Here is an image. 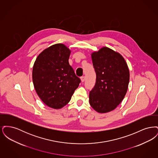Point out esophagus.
<instances>
[{
	"instance_id": "34e87169",
	"label": "esophagus",
	"mask_w": 158,
	"mask_h": 158,
	"mask_svg": "<svg viewBox=\"0 0 158 158\" xmlns=\"http://www.w3.org/2000/svg\"><path fill=\"white\" fill-rule=\"evenodd\" d=\"M81 81L83 82L85 81V76H82L81 77Z\"/></svg>"
}]
</instances>
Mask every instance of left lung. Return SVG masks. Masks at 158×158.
Returning <instances> with one entry per match:
<instances>
[{
    "label": "left lung",
    "instance_id": "obj_1",
    "mask_svg": "<svg viewBox=\"0 0 158 158\" xmlns=\"http://www.w3.org/2000/svg\"><path fill=\"white\" fill-rule=\"evenodd\" d=\"M91 57L96 83L89 92V104L98 113H108L116 108L126 94L129 69L120 53L106 47L92 53Z\"/></svg>",
    "mask_w": 158,
    "mask_h": 158
}]
</instances>
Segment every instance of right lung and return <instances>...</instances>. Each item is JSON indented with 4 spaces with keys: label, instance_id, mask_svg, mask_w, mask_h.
Returning a JSON list of instances; mask_svg holds the SVG:
<instances>
[{
    "label": "right lung",
    "instance_id": "add662e5",
    "mask_svg": "<svg viewBox=\"0 0 158 158\" xmlns=\"http://www.w3.org/2000/svg\"><path fill=\"white\" fill-rule=\"evenodd\" d=\"M70 50L56 44L40 53L32 69V81L38 97L49 107L60 109L70 101L81 79L69 63Z\"/></svg>",
    "mask_w": 158,
    "mask_h": 158
}]
</instances>
